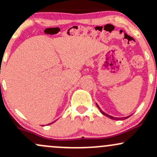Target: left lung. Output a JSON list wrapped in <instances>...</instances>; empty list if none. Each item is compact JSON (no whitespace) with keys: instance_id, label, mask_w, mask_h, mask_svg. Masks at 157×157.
<instances>
[{"instance_id":"1","label":"left lung","mask_w":157,"mask_h":157,"mask_svg":"<svg viewBox=\"0 0 157 157\" xmlns=\"http://www.w3.org/2000/svg\"><path fill=\"white\" fill-rule=\"evenodd\" d=\"M97 108H98V109H100V112H101V113H102V114H103V115H105V116H106V117H108L111 118V120H125V119H127V118H128V117H122V118H117V117H112V116H110V115L107 114V113H104L103 111H102V110L100 109V107H99V105H97Z\"/></svg>"}]
</instances>
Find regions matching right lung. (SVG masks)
<instances>
[{"instance_id": "1", "label": "right lung", "mask_w": 157, "mask_h": 157, "mask_svg": "<svg viewBox=\"0 0 157 157\" xmlns=\"http://www.w3.org/2000/svg\"><path fill=\"white\" fill-rule=\"evenodd\" d=\"M50 124H51V123H50ZM48 125H49V124H48Z\"/></svg>"}]
</instances>
